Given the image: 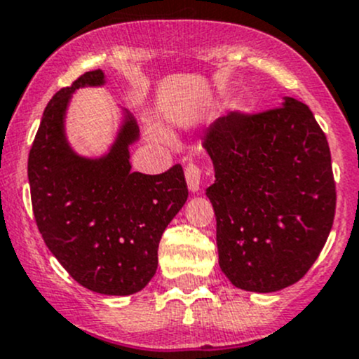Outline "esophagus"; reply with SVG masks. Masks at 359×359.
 <instances>
[{
    "label": "esophagus",
    "instance_id": "34e87169",
    "mask_svg": "<svg viewBox=\"0 0 359 359\" xmlns=\"http://www.w3.org/2000/svg\"><path fill=\"white\" fill-rule=\"evenodd\" d=\"M186 180H187V187H189L191 192L199 191V186H201V170H199L198 165H194V163L187 165Z\"/></svg>",
    "mask_w": 359,
    "mask_h": 359
}]
</instances>
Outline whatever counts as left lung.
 Segmentation results:
<instances>
[{
    "label": "left lung",
    "instance_id": "obj_1",
    "mask_svg": "<svg viewBox=\"0 0 359 359\" xmlns=\"http://www.w3.org/2000/svg\"><path fill=\"white\" fill-rule=\"evenodd\" d=\"M215 168L206 189L217 217L218 263L236 287L296 284L327 243L335 215L329 142L304 103L229 113L205 137Z\"/></svg>",
    "mask_w": 359,
    "mask_h": 359
}]
</instances>
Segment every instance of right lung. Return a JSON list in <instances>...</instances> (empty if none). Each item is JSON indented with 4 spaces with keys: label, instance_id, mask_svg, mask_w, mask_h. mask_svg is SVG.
<instances>
[{
    "label": "right lung",
    "instance_id": "1",
    "mask_svg": "<svg viewBox=\"0 0 359 359\" xmlns=\"http://www.w3.org/2000/svg\"><path fill=\"white\" fill-rule=\"evenodd\" d=\"M103 84V70L86 72L48 103L29 153L30 199L44 243L74 280L93 292L129 296L156 273L158 244L189 192L180 165L160 175L132 172L129 148L139 127L129 111L107 154L72 149V94Z\"/></svg>",
    "mask_w": 359,
    "mask_h": 359
}]
</instances>
